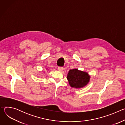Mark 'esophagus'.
<instances>
[{
	"label": "esophagus",
	"mask_w": 125,
	"mask_h": 125,
	"mask_svg": "<svg viewBox=\"0 0 125 125\" xmlns=\"http://www.w3.org/2000/svg\"><path fill=\"white\" fill-rule=\"evenodd\" d=\"M63 69V67H58V70L59 71H62Z\"/></svg>",
	"instance_id": "obj_1"
}]
</instances>
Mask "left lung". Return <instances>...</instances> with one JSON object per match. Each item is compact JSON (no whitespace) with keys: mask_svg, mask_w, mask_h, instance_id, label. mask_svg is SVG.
<instances>
[{"mask_svg":"<svg viewBox=\"0 0 125 125\" xmlns=\"http://www.w3.org/2000/svg\"><path fill=\"white\" fill-rule=\"evenodd\" d=\"M67 77L70 86L77 88H82L86 85L90 79V76L86 72L77 69L70 70Z\"/></svg>","mask_w":125,"mask_h":125,"instance_id":"left-lung-1","label":"left lung"}]
</instances>
